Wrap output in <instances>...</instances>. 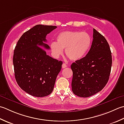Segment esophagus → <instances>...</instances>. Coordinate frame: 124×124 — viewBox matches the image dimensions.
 I'll list each match as a JSON object with an SVG mask.
<instances>
[{"label": "esophagus", "instance_id": "obj_1", "mask_svg": "<svg viewBox=\"0 0 124 124\" xmlns=\"http://www.w3.org/2000/svg\"><path fill=\"white\" fill-rule=\"evenodd\" d=\"M67 67V65L66 64H65V63H64V64H62V69H65V68H66Z\"/></svg>", "mask_w": 124, "mask_h": 124}]
</instances>
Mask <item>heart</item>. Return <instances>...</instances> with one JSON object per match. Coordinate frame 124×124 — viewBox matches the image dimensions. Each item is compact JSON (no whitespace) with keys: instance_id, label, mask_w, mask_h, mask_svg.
<instances>
[{"instance_id":"1","label":"heart","mask_w":124,"mask_h":124,"mask_svg":"<svg viewBox=\"0 0 124 124\" xmlns=\"http://www.w3.org/2000/svg\"><path fill=\"white\" fill-rule=\"evenodd\" d=\"M57 42H52L50 47L53 55L59 58L65 49V54L72 61L83 58L89 51L92 44V38L85 31H65L57 36Z\"/></svg>"}]
</instances>
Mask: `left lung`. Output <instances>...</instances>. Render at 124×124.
I'll use <instances>...</instances> for the list:
<instances>
[{"label":"left lung","mask_w":124,"mask_h":124,"mask_svg":"<svg viewBox=\"0 0 124 124\" xmlns=\"http://www.w3.org/2000/svg\"><path fill=\"white\" fill-rule=\"evenodd\" d=\"M112 55L107 39L93 29V40L85 56L70 66L73 71L72 89L74 94L88 97L102 90L109 79Z\"/></svg>","instance_id":"obj_1"}]
</instances>
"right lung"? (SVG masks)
I'll use <instances>...</instances> for the list:
<instances>
[{
	"label": "right lung",
	"mask_w": 124,
	"mask_h": 124,
	"mask_svg": "<svg viewBox=\"0 0 124 124\" xmlns=\"http://www.w3.org/2000/svg\"><path fill=\"white\" fill-rule=\"evenodd\" d=\"M56 28L36 25L22 35L14 50L13 62L17 84L35 97L51 94L62 69V61L46 54L45 49H50V46L44 43L46 42L47 34Z\"/></svg>",
	"instance_id": "right-lung-1"
}]
</instances>
